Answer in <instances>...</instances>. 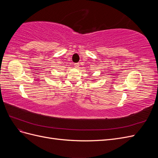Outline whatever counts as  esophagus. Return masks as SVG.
I'll return each instance as SVG.
<instances>
[{"label":"esophagus","instance_id":"34e87169","mask_svg":"<svg viewBox=\"0 0 158 158\" xmlns=\"http://www.w3.org/2000/svg\"><path fill=\"white\" fill-rule=\"evenodd\" d=\"M79 63H75L74 64V66H75V67L76 68H78V67H79Z\"/></svg>","mask_w":158,"mask_h":158}]
</instances>
